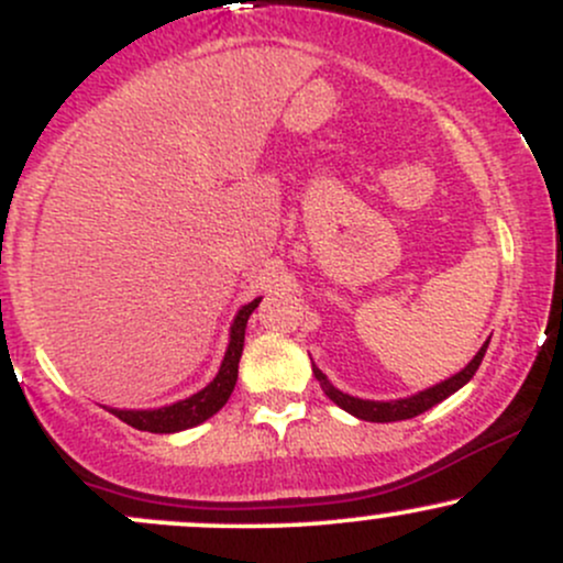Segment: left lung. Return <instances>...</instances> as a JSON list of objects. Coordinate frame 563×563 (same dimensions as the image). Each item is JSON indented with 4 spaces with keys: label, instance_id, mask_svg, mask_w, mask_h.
I'll use <instances>...</instances> for the list:
<instances>
[{
    "label": "left lung",
    "instance_id": "left-lung-1",
    "mask_svg": "<svg viewBox=\"0 0 563 563\" xmlns=\"http://www.w3.org/2000/svg\"><path fill=\"white\" fill-rule=\"evenodd\" d=\"M489 346V339L484 341L479 352H476V357L471 360V363L463 367L461 373H455V376L442 380V384L431 386V389L426 391H418L412 394V397H405V399H391V402H376V399H360V397H349V394L339 391L331 380L325 378V373L320 371V367L312 365L314 371V378L320 380L322 391L328 394V399H333L335 405L341 407V410L352 412L354 418H360V421H371V423H391V421H407V418H416L421 416V412L431 410V407L442 402V399H448L450 394H455L461 386H466L471 378H474V373L479 371L482 360H484V352H487Z\"/></svg>",
    "mask_w": 563,
    "mask_h": 563
}]
</instances>
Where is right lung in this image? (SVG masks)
<instances>
[{
  "label": "right lung",
  "mask_w": 563,
  "mask_h": 563,
  "mask_svg": "<svg viewBox=\"0 0 563 563\" xmlns=\"http://www.w3.org/2000/svg\"><path fill=\"white\" fill-rule=\"evenodd\" d=\"M262 299H254L245 303L241 312L235 314L230 328V344L224 352L222 367H219L217 378L211 380L206 389H200L192 397L179 399V402L156 407V410H119V407H108L115 418L132 426L137 431H151V434H174V431L192 429V426L203 423L206 418L214 416L217 410H222L224 402L230 399L232 389H235L238 380V363H241L243 354V341H245V322H249L251 312L260 307Z\"/></svg>",
  "instance_id": "1"
}]
</instances>
